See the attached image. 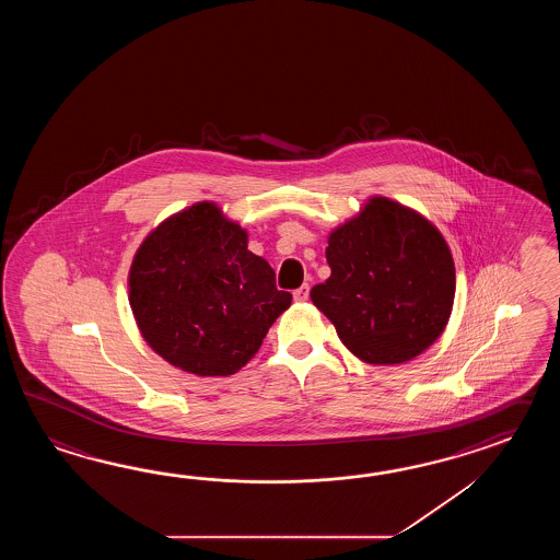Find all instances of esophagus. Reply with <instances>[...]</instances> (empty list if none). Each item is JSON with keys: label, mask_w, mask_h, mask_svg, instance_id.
Instances as JSON below:
<instances>
[{"label": "esophagus", "mask_w": 560, "mask_h": 560, "mask_svg": "<svg viewBox=\"0 0 560 560\" xmlns=\"http://www.w3.org/2000/svg\"><path fill=\"white\" fill-rule=\"evenodd\" d=\"M308 284H302L298 290H294V300H296V302H306V300H308Z\"/></svg>", "instance_id": "34e87169"}]
</instances>
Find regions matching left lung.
<instances>
[{"label": "left lung", "instance_id": "obj_1", "mask_svg": "<svg viewBox=\"0 0 560 560\" xmlns=\"http://www.w3.org/2000/svg\"><path fill=\"white\" fill-rule=\"evenodd\" d=\"M332 275L314 285V306L366 364H402L434 345L453 314V252L429 218L370 196L328 234Z\"/></svg>", "mask_w": 560, "mask_h": 560}]
</instances>
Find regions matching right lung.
Returning a JSON list of instances; mask_svg holds the SVG:
<instances>
[{
  "mask_svg": "<svg viewBox=\"0 0 560 560\" xmlns=\"http://www.w3.org/2000/svg\"><path fill=\"white\" fill-rule=\"evenodd\" d=\"M128 300L145 345L196 376H230L250 362L292 294L248 250V232L215 202L167 215L143 238Z\"/></svg>",
  "mask_w": 560,
  "mask_h": 560,
  "instance_id": "add662e5",
  "label": "right lung"
}]
</instances>
